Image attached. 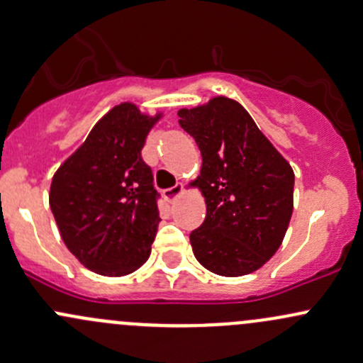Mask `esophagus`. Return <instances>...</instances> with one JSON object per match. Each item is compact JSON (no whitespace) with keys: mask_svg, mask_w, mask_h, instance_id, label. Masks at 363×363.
<instances>
[{"mask_svg":"<svg viewBox=\"0 0 363 363\" xmlns=\"http://www.w3.org/2000/svg\"><path fill=\"white\" fill-rule=\"evenodd\" d=\"M182 192H183V185L182 183H177V185L171 186V189H166L164 192H162V196H164L166 201H173V199L180 196Z\"/></svg>","mask_w":363,"mask_h":363,"instance_id":"1","label":"esophagus"}]
</instances>
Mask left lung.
Listing matches in <instances>:
<instances>
[{"mask_svg": "<svg viewBox=\"0 0 363 363\" xmlns=\"http://www.w3.org/2000/svg\"><path fill=\"white\" fill-rule=\"evenodd\" d=\"M178 116L202 155L194 185L206 199V218L190 233L194 255L216 275L252 274L289 227L294 171L235 100L214 96Z\"/></svg>", "mask_w": 363, "mask_h": 363, "instance_id": "8db88e82", "label": "left lung"}]
</instances>
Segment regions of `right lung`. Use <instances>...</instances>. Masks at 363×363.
Masks as SVG:
<instances>
[{"label":"right lung","mask_w":363,"mask_h":363,"mask_svg":"<svg viewBox=\"0 0 363 363\" xmlns=\"http://www.w3.org/2000/svg\"><path fill=\"white\" fill-rule=\"evenodd\" d=\"M159 119L116 105L53 174L50 208L62 240L95 274L128 275L149 259L161 218L142 149Z\"/></svg>","instance_id":"right-lung-1"}]
</instances>
